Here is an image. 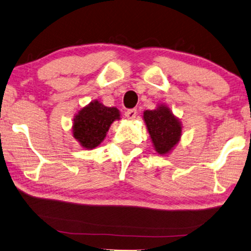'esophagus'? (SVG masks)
Wrapping results in <instances>:
<instances>
[{
    "mask_svg": "<svg viewBox=\"0 0 251 251\" xmlns=\"http://www.w3.org/2000/svg\"><path fill=\"white\" fill-rule=\"evenodd\" d=\"M137 110L135 109H130V110H126L125 112V116L128 118V119H134L137 117Z\"/></svg>",
    "mask_w": 251,
    "mask_h": 251,
    "instance_id": "esophagus-1",
    "label": "esophagus"
}]
</instances>
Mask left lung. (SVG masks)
<instances>
[{"label": "left lung", "instance_id": "left-lung-1", "mask_svg": "<svg viewBox=\"0 0 251 251\" xmlns=\"http://www.w3.org/2000/svg\"><path fill=\"white\" fill-rule=\"evenodd\" d=\"M146 125L153 146L160 154H166L178 143L181 135V126L167 106L147 110L143 113Z\"/></svg>", "mask_w": 251, "mask_h": 251}]
</instances>
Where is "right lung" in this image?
Segmentation results:
<instances>
[{
  "instance_id": "1",
  "label": "right lung",
  "mask_w": 251,
  "mask_h": 251,
  "mask_svg": "<svg viewBox=\"0 0 251 251\" xmlns=\"http://www.w3.org/2000/svg\"><path fill=\"white\" fill-rule=\"evenodd\" d=\"M117 108L104 106L98 101L91 102L79 111L73 123V135L87 149L98 147L105 138L110 126L119 119Z\"/></svg>"
}]
</instances>
